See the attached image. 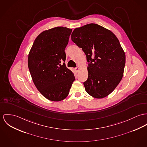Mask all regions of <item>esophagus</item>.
Wrapping results in <instances>:
<instances>
[{"label":"esophagus","mask_w":147,"mask_h":147,"mask_svg":"<svg viewBox=\"0 0 147 147\" xmlns=\"http://www.w3.org/2000/svg\"><path fill=\"white\" fill-rule=\"evenodd\" d=\"M75 70H76V72H78L79 71V70H80V67L78 66L77 67H76V68H75Z\"/></svg>","instance_id":"1"}]
</instances>
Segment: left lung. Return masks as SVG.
Returning a JSON list of instances; mask_svg holds the SVG:
<instances>
[{
    "label": "left lung",
    "mask_w": 147,
    "mask_h": 147,
    "mask_svg": "<svg viewBox=\"0 0 147 147\" xmlns=\"http://www.w3.org/2000/svg\"><path fill=\"white\" fill-rule=\"evenodd\" d=\"M71 39L82 49L88 62L86 91L96 98L107 96L124 74L125 54L118 38L109 30L90 23L75 28Z\"/></svg>",
    "instance_id": "8db88e82"
}]
</instances>
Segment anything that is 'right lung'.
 <instances>
[{
  "label": "right lung",
  "mask_w": 147,
  "mask_h": 147,
  "mask_svg": "<svg viewBox=\"0 0 147 147\" xmlns=\"http://www.w3.org/2000/svg\"><path fill=\"white\" fill-rule=\"evenodd\" d=\"M72 30L57 27L43 31L35 39L28 57L34 84L49 100L60 101L68 96L73 73L67 68L65 49Z\"/></svg>",
  "instance_id": "obj_1"
}]
</instances>
